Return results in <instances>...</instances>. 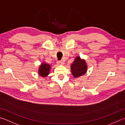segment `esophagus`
Returning a JSON list of instances; mask_svg holds the SVG:
<instances>
[{
	"instance_id": "esophagus-1",
	"label": "esophagus",
	"mask_w": 125,
	"mask_h": 125,
	"mask_svg": "<svg viewBox=\"0 0 125 125\" xmlns=\"http://www.w3.org/2000/svg\"><path fill=\"white\" fill-rule=\"evenodd\" d=\"M57 63H58V64H59V65H64V62H63V61H58Z\"/></svg>"
}]
</instances>
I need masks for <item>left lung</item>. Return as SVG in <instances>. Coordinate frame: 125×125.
Returning <instances> with one entry per match:
<instances>
[{
  "mask_svg": "<svg viewBox=\"0 0 125 125\" xmlns=\"http://www.w3.org/2000/svg\"><path fill=\"white\" fill-rule=\"evenodd\" d=\"M71 71L75 78H77L84 75L87 71V65L84 60L78 56L71 65Z\"/></svg>",
  "mask_w": 125,
  "mask_h": 125,
  "instance_id": "8db88e82",
  "label": "left lung"
}]
</instances>
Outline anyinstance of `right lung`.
Masks as SVG:
<instances>
[{"label":"right lung","mask_w":125,"mask_h":125,"mask_svg":"<svg viewBox=\"0 0 125 125\" xmlns=\"http://www.w3.org/2000/svg\"><path fill=\"white\" fill-rule=\"evenodd\" d=\"M51 65L46 63L43 62L40 66L38 69V74L42 77H46L49 74Z\"/></svg>","instance_id":"1"}]
</instances>
